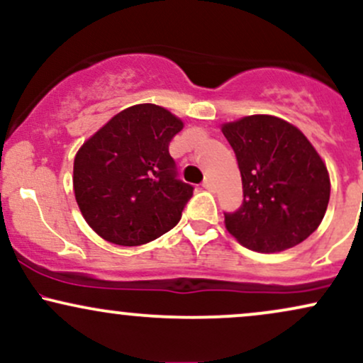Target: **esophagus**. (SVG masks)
<instances>
[{
    "mask_svg": "<svg viewBox=\"0 0 363 363\" xmlns=\"http://www.w3.org/2000/svg\"><path fill=\"white\" fill-rule=\"evenodd\" d=\"M203 187L208 191H213V184H211L210 179H205V181H203Z\"/></svg>",
    "mask_w": 363,
    "mask_h": 363,
    "instance_id": "obj_1",
    "label": "esophagus"
}]
</instances>
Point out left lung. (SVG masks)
Returning a JSON list of instances; mask_svg holds the SVG:
<instances>
[{
  "mask_svg": "<svg viewBox=\"0 0 363 363\" xmlns=\"http://www.w3.org/2000/svg\"><path fill=\"white\" fill-rule=\"evenodd\" d=\"M234 150L244 199L225 227L244 247L280 252L306 240L326 213L329 176L309 140L274 116L223 124Z\"/></svg>",
  "mask_w": 363,
  "mask_h": 363,
  "instance_id": "8db88e82",
  "label": "left lung"
}]
</instances>
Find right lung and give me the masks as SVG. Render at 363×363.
<instances>
[{"instance_id": "obj_1", "label": "right lung", "mask_w": 363, "mask_h": 363, "mask_svg": "<svg viewBox=\"0 0 363 363\" xmlns=\"http://www.w3.org/2000/svg\"><path fill=\"white\" fill-rule=\"evenodd\" d=\"M182 121L155 104L114 116L74 157V198L83 218L118 245L152 242L176 227L194 187L177 177L169 143Z\"/></svg>"}]
</instances>
